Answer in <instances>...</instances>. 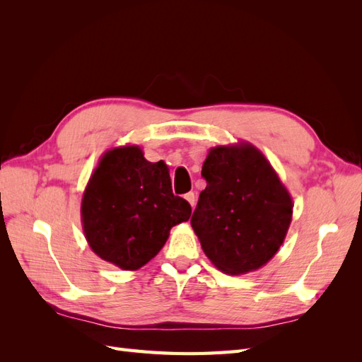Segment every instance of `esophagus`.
Segmentation results:
<instances>
[{"label":"esophagus","mask_w":362,"mask_h":362,"mask_svg":"<svg viewBox=\"0 0 362 362\" xmlns=\"http://www.w3.org/2000/svg\"><path fill=\"white\" fill-rule=\"evenodd\" d=\"M185 199L189 201V204H190L192 206H194V204H196V196H194L193 192H189L187 194H185Z\"/></svg>","instance_id":"esophagus-1"}]
</instances>
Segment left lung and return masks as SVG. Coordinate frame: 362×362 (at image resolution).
Masks as SVG:
<instances>
[{"label": "left lung", "mask_w": 362, "mask_h": 362, "mask_svg": "<svg viewBox=\"0 0 362 362\" xmlns=\"http://www.w3.org/2000/svg\"><path fill=\"white\" fill-rule=\"evenodd\" d=\"M206 181L192 216L205 255L228 275L269 262L287 235L293 201L267 158L250 144L216 146L202 164Z\"/></svg>", "instance_id": "8db88e82"}]
</instances>
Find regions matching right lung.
Listing matches in <instances>:
<instances>
[{"instance_id": "obj_1", "label": "right lung", "mask_w": 362, "mask_h": 362, "mask_svg": "<svg viewBox=\"0 0 362 362\" xmlns=\"http://www.w3.org/2000/svg\"><path fill=\"white\" fill-rule=\"evenodd\" d=\"M190 214V204L172 193L164 161H148L134 145L105 152L81 201L87 243L122 270L145 266L166 243L170 228Z\"/></svg>"}]
</instances>
